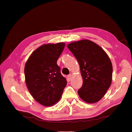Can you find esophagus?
<instances>
[{"instance_id":"34e87169","label":"esophagus","mask_w":132,"mask_h":132,"mask_svg":"<svg viewBox=\"0 0 132 132\" xmlns=\"http://www.w3.org/2000/svg\"><path fill=\"white\" fill-rule=\"evenodd\" d=\"M71 77H72V75H71V74H69L67 76V78H68V79L69 80L71 79Z\"/></svg>"}]
</instances>
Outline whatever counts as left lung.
<instances>
[{"label": "left lung", "mask_w": 132, "mask_h": 132, "mask_svg": "<svg viewBox=\"0 0 132 132\" xmlns=\"http://www.w3.org/2000/svg\"><path fill=\"white\" fill-rule=\"evenodd\" d=\"M79 64L83 83L78 93L87 103L97 102L109 89L112 78V65L101 47L88 39L67 46Z\"/></svg>", "instance_id": "8db88e82"}]
</instances>
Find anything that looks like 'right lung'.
Returning <instances> with one entry per match:
<instances>
[{
	"mask_svg": "<svg viewBox=\"0 0 132 132\" xmlns=\"http://www.w3.org/2000/svg\"><path fill=\"white\" fill-rule=\"evenodd\" d=\"M64 47L63 42L43 45L33 52L25 64L27 88L36 100L45 106L56 103L67 85L57 64Z\"/></svg>",
	"mask_w": 132,
	"mask_h": 132,
	"instance_id": "add662e5",
	"label": "right lung"
}]
</instances>
